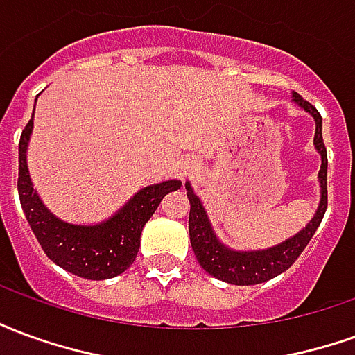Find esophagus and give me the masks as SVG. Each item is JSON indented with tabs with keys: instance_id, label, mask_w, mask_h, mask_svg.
<instances>
[{
	"instance_id": "34e87169",
	"label": "esophagus",
	"mask_w": 355,
	"mask_h": 355,
	"mask_svg": "<svg viewBox=\"0 0 355 355\" xmlns=\"http://www.w3.org/2000/svg\"><path fill=\"white\" fill-rule=\"evenodd\" d=\"M196 159L193 157H184L182 162H180V167H178V171H180V175H188L190 171L196 169Z\"/></svg>"
}]
</instances>
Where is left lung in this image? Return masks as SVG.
I'll return each instance as SVG.
<instances>
[{"label": "left lung", "instance_id": "8db88e82", "mask_svg": "<svg viewBox=\"0 0 355 355\" xmlns=\"http://www.w3.org/2000/svg\"><path fill=\"white\" fill-rule=\"evenodd\" d=\"M293 101L297 102L300 108H304L315 121L313 144H315L318 154L321 155V169L318 173L321 200L318 211L312 220L306 224V228L298 232L297 236L285 239L279 245L262 249V251H234L218 241L200 198L193 193L190 182H186V196L190 200L188 228H190V243H192L193 254L201 268L216 279H223L232 285H257V283H264L275 275H279L300 257L325 215V209H327V150H325L323 135H321V116L320 112L298 93H293Z\"/></svg>", "mask_w": 355, "mask_h": 355}]
</instances>
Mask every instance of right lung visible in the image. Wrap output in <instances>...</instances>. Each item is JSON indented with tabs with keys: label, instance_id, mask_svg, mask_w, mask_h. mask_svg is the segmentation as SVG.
<instances>
[{
	"label": "right lung",
	"instance_id": "add662e5",
	"mask_svg": "<svg viewBox=\"0 0 355 355\" xmlns=\"http://www.w3.org/2000/svg\"><path fill=\"white\" fill-rule=\"evenodd\" d=\"M34 129L30 119L19 142V196L22 211L40 245L51 261L70 274L85 279H110L131 266L140 247L144 224L169 192L178 190L180 180H165L142 188L108 220L93 226L60 220L43 205L32 186L26 165L28 140Z\"/></svg>",
	"mask_w": 355,
	"mask_h": 355
}]
</instances>
